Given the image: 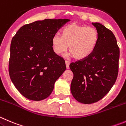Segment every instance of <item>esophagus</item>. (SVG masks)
<instances>
[{
  "instance_id": "obj_1",
  "label": "esophagus",
  "mask_w": 126,
  "mask_h": 126,
  "mask_svg": "<svg viewBox=\"0 0 126 126\" xmlns=\"http://www.w3.org/2000/svg\"><path fill=\"white\" fill-rule=\"evenodd\" d=\"M65 63H66V66L67 69H69V62L68 61H65Z\"/></svg>"
}]
</instances>
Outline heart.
<instances>
[{
  "mask_svg": "<svg viewBox=\"0 0 126 126\" xmlns=\"http://www.w3.org/2000/svg\"><path fill=\"white\" fill-rule=\"evenodd\" d=\"M97 41L98 32L94 28L71 24L62 29L61 36L55 34L53 36L52 47L58 55H63L69 47V52L74 58L82 60L91 54Z\"/></svg>",
  "mask_w": 126,
  "mask_h": 126,
  "instance_id": "obj_1",
  "label": "heart"
}]
</instances>
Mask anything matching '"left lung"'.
Instances as JSON below:
<instances>
[{
  "label": "left lung",
  "instance_id": "left-lung-1",
  "mask_svg": "<svg viewBox=\"0 0 126 126\" xmlns=\"http://www.w3.org/2000/svg\"><path fill=\"white\" fill-rule=\"evenodd\" d=\"M98 41L90 55L71 63L73 73L71 92L79 102L90 104L103 98L115 83L118 74L119 48L111 31L99 23H92Z\"/></svg>",
  "mask_w": 126,
  "mask_h": 126
}]
</instances>
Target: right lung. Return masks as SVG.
Instances as JSON below:
<instances>
[{
    "label": "right lung",
    "mask_w": 126,
    "mask_h": 126,
    "mask_svg": "<svg viewBox=\"0 0 126 126\" xmlns=\"http://www.w3.org/2000/svg\"><path fill=\"white\" fill-rule=\"evenodd\" d=\"M68 19H46L25 24L12 38L8 71L15 87L29 100L39 101L52 92L66 69L52 49V39Z\"/></svg>",
    "instance_id": "1"
}]
</instances>
